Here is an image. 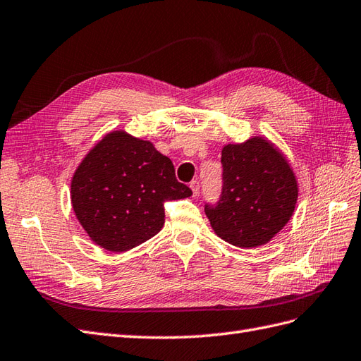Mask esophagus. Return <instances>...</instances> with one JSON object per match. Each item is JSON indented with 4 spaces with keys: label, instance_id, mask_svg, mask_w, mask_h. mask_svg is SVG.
I'll use <instances>...</instances> for the list:
<instances>
[{
    "label": "esophagus",
    "instance_id": "obj_1",
    "mask_svg": "<svg viewBox=\"0 0 361 361\" xmlns=\"http://www.w3.org/2000/svg\"><path fill=\"white\" fill-rule=\"evenodd\" d=\"M190 189H192V192H193V197H197V195L200 193V181H198V180H193V181L190 183Z\"/></svg>",
    "mask_w": 361,
    "mask_h": 361
}]
</instances>
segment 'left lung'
I'll use <instances>...</instances> for the list:
<instances>
[{
  "mask_svg": "<svg viewBox=\"0 0 361 361\" xmlns=\"http://www.w3.org/2000/svg\"><path fill=\"white\" fill-rule=\"evenodd\" d=\"M222 192L204 212L221 239L240 248L269 242L292 218L298 184L283 154L263 137L222 149Z\"/></svg>",
  "mask_w": 361,
  "mask_h": 361,
  "instance_id": "1",
  "label": "left lung"
}]
</instances>
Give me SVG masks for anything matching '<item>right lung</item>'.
<instances>
[{"mask_svg": "<svg viewBox=\"0 0 361 361\" xmlns=\"http://www.w3.org/2000/svg\"><path fill=\"white\" fill-rule=\"evenodd\" d=\"M190 195L175 177L171 159L126 131L102 137L71 183L77 219L92 240L113 252L156 235L164 224V202Z\"/></svg>", "mask_w": 361, "mask_h": 361, "instance_id": "right-lung-1", "label": "right lung"}]
</instances>
